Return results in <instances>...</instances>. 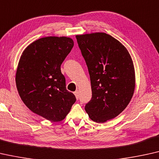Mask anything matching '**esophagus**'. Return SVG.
<instances>
[{"label":"esophagus","instance_id":"1","mask_svg":"<svg viewBox=\"0 0 159 159\" xmlns=\"http://www.w3.org/2000/svg\"><path fill=\"white\" fill-rule=\"evenodd\" d=\"M74 94L75 96V97H76V99H79V91H75V92H74Z\"/></svg>","mask_w":159,"mask_h":159}]
</instances>
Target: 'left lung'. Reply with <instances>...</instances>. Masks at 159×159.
<instances>
[{"mask_svg":"<svg viewBox=\"0 0 159 159\" xmlns=\"http://www.w3.org/2000/svg\"><path fill=\"white\" fill-rule=\"evenodd\" d=\"M90 75L92 97L85 105L96 122L119 115L130 102L135 90V70L125 46L106 33L76 36Z\"/></svg>","mask_w":159,"mask_h":159,"instance_id":"8db88e82","label":"left lung"}]
</instances>
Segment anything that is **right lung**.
<instances>
[{
    "mask_svg": "<svg viewBox=\"0 0 159 159\" xmlns=\"http://www.w3.org/2000/svg\"><path fill=\"white\" fill-rule=\"evenodd\" d=\"M74 45L66 37H48L30 44L20 57L16 74L19 96L37 115L60 122L76 101L66 89L60 66Z\"/></svg>",
    "mask_w": 159,
    "mask_h": 159,
    "instance_id": "right-lung-1",
    "label": "right lung"
}]
</instances>
